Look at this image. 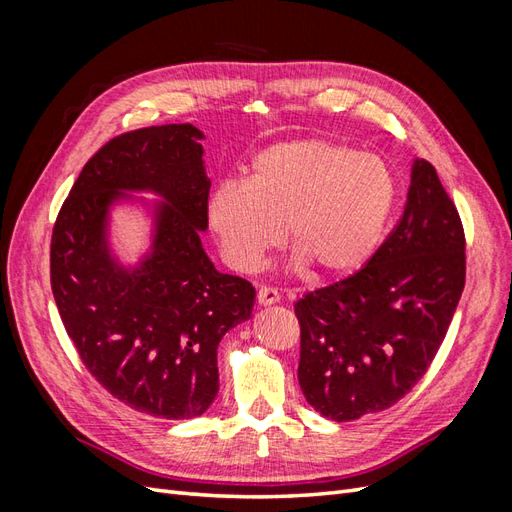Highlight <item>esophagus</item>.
<instances>
[{
  "mask_svg": "<svg viewBox=\"0 0 512 512\" xmlns=\"http://www.w3.org/2000/svg\"><path fill=\"white\" fill-rule=\"evenodd\" d=\"M258 305H262V307H267V305H275V303H280V292H277L275 288H260L258 290Z\"/></svg>",
  "mask_w": 512,
  "mask_h": 512,
  "instance_id": "esophagus-1",
  "label": "esophagus"
}]
</instances>
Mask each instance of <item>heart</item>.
<instances>
[{
    "label": "heart",
    "instance_id": "b5f03b06",
    "mask_svg": "<svg viewBox=\"0 0 512 512\" xmlns=\"http://www.w3.org/2000/svg\"><path fill=\"white\" fill-rule=\"evenodd\" d=\"M391 168L374 153L331 141H288L260 151L250 181H226L207 218L228 265L250 273L286 237L294 267L320 275L361 271L382 243L395 207Z\"/></svg>",
    "mask_w": 512,
    "mask_h": 512
}]
</instances>
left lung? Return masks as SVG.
Wrapping results in <instances>:
<instances>
[{
  "mask_svg": "<svg viewBox=\"0 0 512 512\" xmlns=\"http://www.w3.org/2000/svg\"><path fill=\"white\" fill-rule=\"evenodd\" d=\"M459 213L427 160L406 209L367 265L294 305L307 404L344 423L391 408L423 378L466 284Z\"/></svg>",
  "mask_w": 512,
  "mask_h": 512,
  "instance_id": "1",
  "label": "left lung"
}]
</instances>
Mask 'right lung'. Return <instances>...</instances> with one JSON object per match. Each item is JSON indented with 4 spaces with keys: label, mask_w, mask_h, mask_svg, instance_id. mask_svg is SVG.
<instances>
[{
    "label": "right lung",
    "mask_w": 512,
    "mask_h": 512,
    "mask_svg": "<svg viewBox=\"0 0 512 512\" xmlns=\"http://www.w3.org/2000/svg\"><path fill=\"white\" fill-rule=\"evenodd\" d=\"M203 141L192 123L113 138L81 170L51 241L53 297L85 367L123 404L170 421L213 404L218 346L256 301L254 286L215 269L200 241L211 188ZM121 202L150 218L136 263L112 245Z\"/></svg>",
    "instance_id": "right-lung-1"
}]
</instances>
